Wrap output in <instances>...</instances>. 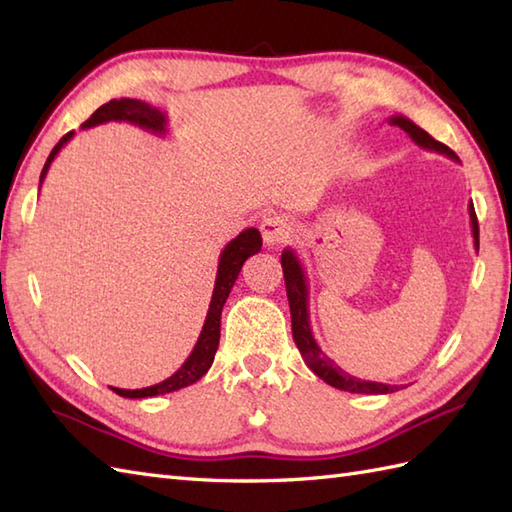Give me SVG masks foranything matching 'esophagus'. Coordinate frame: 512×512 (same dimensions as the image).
<instances>
[{"label":"esophagus","mask_w":512,"mask_h":512,"mask_svg":"<svg viewBox=\"0 0 512 512\" xmlns=\"http://www.w3.org/2000/svg\"><path fill=\"white\" fill-rule=\"evenodd\" d=\"M260 232H263V241L269 247H278L291 238V223L287 217H282V214H269V217H265L263 223H260Z\"/></svg>","instance_id":"1"}]
</instances>
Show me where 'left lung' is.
<instances>
[{"label": "left lung", "mask_w": 512, "mask_h": 512, "mask_svg": "<svg viewBox=\"0 0 512 512\" xmlns=\"http://www.w3.org/2000/svg\"><path fill=\"white\" fill-rule=\"evenodd\" d=\"M394 127L403 129L410 138L423 146V149L436 151L451 157V160H458V155L453 153L449 146H445L442 142L434 140L427 131H423L414 124L410 118L405 116H392L388 120ZM469 217H471V230H473V243L475 249H480V227H478V217H475V208L473 201L469 203ZM282 263V271H285V285H287V298H289V309H291V333H293V342L298 346V350L302 352V359L306 361L317 377L322 381H326L328 385H333L337 390L344 392H352V394H390L394 390H399V385H385V383H377V381H363L352 377L346 370H342L337 363L326 355V352L317 346L313 331H311V315H309V285H306V276L304 269L300 265L298 256H295L293 249H285L280 256Z\"/></svg>", "instance_id": "8db88e82"}]
</instances>
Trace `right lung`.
I'll return each mask as SVG.
<instances>
[{"mask_svg": "<svg viewBox=\"0 0 512 512\" xmlns=\"http://www.w3.org/2000/svg\"><path fill=\"white\" fill-rule=\"evenodd\" d=\"M131 122V124H138V127L157 133V135H164L166 129V113L160 111L157 107L146 105L142 100H133V98H120V100H109L107 105L98 107L92 118L85 120L81 124V129H89V127H96V124L102 122ZM74 138V131L65 133L63 138L59 140V144L54 146L48 162H45L43 170H41V184L45 175H48V168L54 162V157L59 155V151L63 146ZM260 247H263V238H260V232L256 227H247L241 234H238L234 241H230L225 245V249L221 252L219 258V269H217V280H214V291H212V300H210V309L206 315V322H203L201 328V335L197 339L195 348L188 355V359L181 363V368L173 374V377L164 379L162 383H155L151 388H142V390H120V388H111L116 394L124 396V399H146V396H157V394H168V392H175L181 388H188V385L197 383L203 374H206L212 366L214 361V352L219 348V337H221V311H223V304L227 300V295H230L234 282L241 274V267L249 256H254L260 252Z\"/></svg>", "mask_w": 512, "mask_h": 512, "instance_id": "obj_1", "label": "right lung"}]
</instances>
